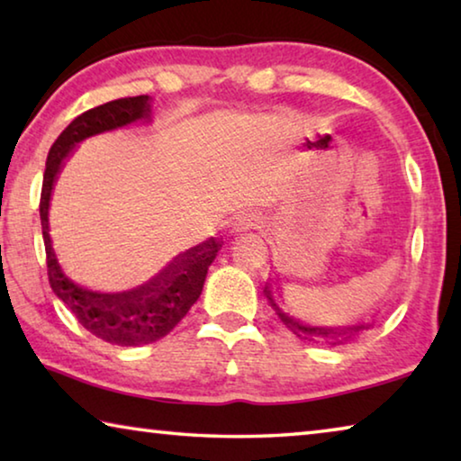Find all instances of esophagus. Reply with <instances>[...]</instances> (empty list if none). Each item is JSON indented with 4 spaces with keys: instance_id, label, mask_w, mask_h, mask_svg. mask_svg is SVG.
<instances>
[{
    "instance_id": "34e87169",
    "label": "esophagus",
    "mask_w": 461,
    "mask_h": 461,
    "mask_svg": "<svg viewBox=\"0 0 461 461\" xmlns=\"http://www.w3.org/2000/svg\"><path fill=\"white\" fill-rule=\"evenodd\" d=\"M260 228H262V221L256 220V217H238V220L231 223L233 233H241L248 230H260Z\"/></svg>"
}]
</instances>
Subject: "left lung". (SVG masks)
I'll return each instance as SVG.
<instances>
[{
    "label": "left lung",
    "instance_id": "obj_1",
    "mask_svg": "<svg viewBox=\"0 0 461 461\" xmlns=\"http://www.w3.org/2000/svg\"><path fill=\"white\" fill-rule=\"evenodd\" d=\"M272 283H275V280L270 278V283H267V286H264V294H267L268 305L275 309V313L278 315V319L283 321L286 330L293 331L299 339H307V341H313V343L321 341V343H327V346H343V343L354 341L357 335L368 331L370 327H374V321L372 323L357 321V323H346V325H311V323H305L303 319L291 315L288 311L280 307V303L276 301V296H275V291H272Z\"/></svg>",
    "mask_w": 461,
    "mask_h": 461
}]
</instances>
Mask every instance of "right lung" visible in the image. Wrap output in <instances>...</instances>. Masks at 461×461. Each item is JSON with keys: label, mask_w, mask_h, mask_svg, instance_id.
Returning <instances> with one entry per match:
<instances>
[{"label": "right lung", "mask_w": 461, "mask_h": 461, "mask_svg": "<svg viewBox=\"0 0 461 461\" xmlns=\"http://www.w3.org/2000/svg\"><path fill=\"white\" fill-rule=\"evenodd\" d=\"M150 112L148 95L115 99L81 113L52 144L41 193V221L49 264V280L54 294L73 311L77 321L95 338L122 348L146 346L175 330L176 323L197 303L205 285L207 270L223 246L221 238L212 236L201 244L175 256L158 275L128 291L105 293L83 286L67 275L52 248L49 209L52 186L62 162L73 148L91 136L105 134L131 123L144 122Z\"/></svg>", "instance_id": "right-lung-1"}]
</instances>
